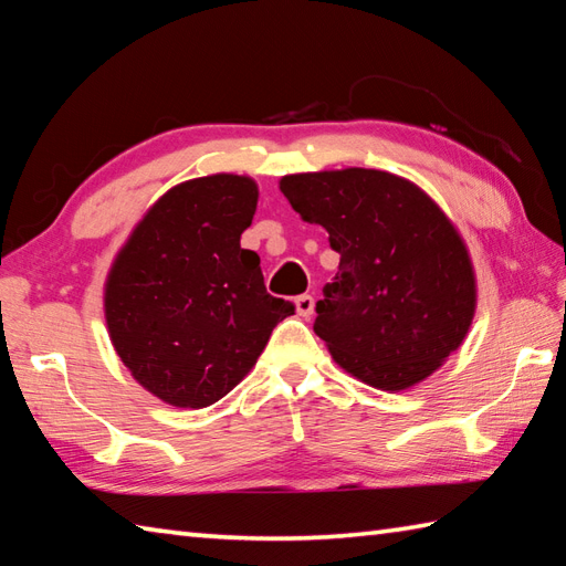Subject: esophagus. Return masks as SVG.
I'll use <instances>...</instances> for the list:
<instances>
[{"label":"esophagus","instance_id":"1","mask_svg":"<svg viewBox=\"0 0 566 566\" xmlns=\"http://www.w3.org/2000/svg\"><path fill=\"white\" fill-rule=\"evenodd\" d=\"M294 304H296V314L302 316V318H308L311 314H314V306H316V302H314V296H311V294L296 296V298H294Z\"/></svg>","mask_w":566,"mask_h":566}]
</instances>
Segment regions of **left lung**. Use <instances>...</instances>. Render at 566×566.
I'll return each instance as SVG.
<instances>
[{"instance_id":"left-lung-1","label":"left lung","mask_w":566,"mask_h":566,"mask_svg":"<svg viewBox=\"0 0 566 566\" xmlns=\"http://www.w3.org/2000/svg\"><path fill=\"white\" fill-rule=\"evenodd\" d=\"M280 189L340 255L314 323L335 363L384 391L432 375L462 345L476 304L448 216L408 179L363 167L290 175Z\"/></svg>"}]
</instances>
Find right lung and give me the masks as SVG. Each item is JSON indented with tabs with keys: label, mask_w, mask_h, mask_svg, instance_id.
I'll use <instances>...</instances> for the list:
<instances>
[{
	"label": "right lung",
	"mask_w": 566,
	"mask_h": 566,
	"mask_svg": "<svg viewBox=\"0 0 566 566\" xmlns=\"http://www.w3.org/2000/svg\"><path fill=\"white\" fill-rule=\"evenodd\" d=\"M258 209L250 177L211 175L167 191L106 282V326L143 387L179 408L211 406L243 379L294 306L264 290L240 233Z\"/></svg>",
	"instance_id": "1"
}]
</instances>
